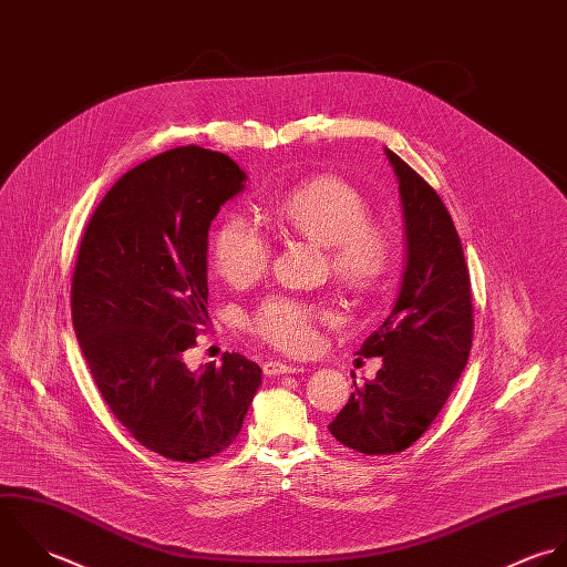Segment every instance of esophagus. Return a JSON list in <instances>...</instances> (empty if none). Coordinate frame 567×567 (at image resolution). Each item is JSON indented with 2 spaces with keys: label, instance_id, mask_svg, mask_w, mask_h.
Wrapping results in <instances>:
<instances>
[{
  "label": "esophagus",
  "instance_id": "34e87169",
  "mask_svg": "<svg viewBox=\"0 0 567 567\" xmlns=\"http://www.w3.org/2000/svg\"><path fill=\"white\" fill-rule=\"evenodd\" d=\"M306 372L303 365H288V363H279V361H268L264 365V374L266 377H281V374H301Z\"/></svg>",
  "mask_w": 567,
  "mask_h": 567
}]
</instances>
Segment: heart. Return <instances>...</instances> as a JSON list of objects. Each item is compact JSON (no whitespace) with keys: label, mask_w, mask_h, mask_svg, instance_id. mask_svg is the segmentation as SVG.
Masks as SVG:
<instances>
[{"label":"heart","mask_w":567,"mask_h":567,"mask_svg":"<svg viewBox=\"0 0 567 567\" xmlns=\"http://www.w3.org/2000/svg\"><path fill=\"white\" fill-rule=\"evenodd\" d=\"M363 190L332 174L315 176L275 202V219L292 235L328 248L334 279L359 297L380 292L395 266V239L386 224L370 217ZM217 275L244 288L261 279L272 264L268 235L244 215H228L210 239ZM332 315L315 303L270 297L252 315V332L288 354H308L319 343V326Z\"/></svg>","instance_id":"heart-1"}]
</instances>
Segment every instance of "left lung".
I'll list each match as a JSON object with an SVG mask.
<instances>
[{"label":"left lung","mask_w":567,"mask_h":567,"mask_svg":"<svg viewBox=\"0 0 567 567\" xmlns=\"http://www.w3.org/2000/svg\"><path fill=\"white\" fill-rule=\"evenodd\" d=\"M400 183L406 268L400 297L359 357H382L374 380L350 395L330 433L365 455L409 449L437 417L473 346V295L455 224L435 189L386 150Z\"/></svg>","instance_id":"1"}]
</instances>
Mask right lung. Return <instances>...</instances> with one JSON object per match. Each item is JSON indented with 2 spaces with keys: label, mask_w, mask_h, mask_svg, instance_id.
<instances>
[{
  "label": "right lung",
  "mask_w": 567,
  "mask_h": 567,
  "mask_svg": "<svg viewBox=\"0 0 567 567\" xmlns=\"http://www.w3.org/2000/svg\"><path fill=\"white\" fill-rule=\"evenodd\" d=\"M244 181L219 152L169 150L105 193L79 246L70 303L90 374L132 437L167 460L228 449L261 384L235 352L202 372L183 361L208 321L210 221Z\"/></svg>",
  "instance_id": "add662e5"
}]
</instances>
